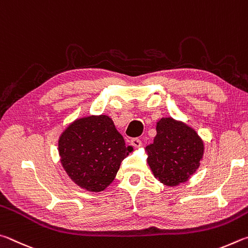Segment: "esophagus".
<instances>
[{
    "label": "esophagus",
    "mask_w": 248,
    "mask_h": 248,
    "mask_svg": "<svg viewBox=\"0 0 248 248\" xmlns=\"http://www.w3.org/2000/svg\"><path fill=\"white\" fill-rule=\"evenodd\" d=\"M132 145L135 147V148H140V147H141V141L140 140H138V138H134V140H132Z\"/></svg>",
    "instance_id": "obj_1"
}]
</instances>
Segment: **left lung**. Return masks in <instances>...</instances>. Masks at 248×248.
Returning <instances> with one entry per match:
<instances>
[{
  "mask_svg": "<svg viewBox=\"0 0 248 248\" xmlns=\"http://www.w3.org/2000/svg\"><path fill=\"white\" fill-rule=\"evenodd\" d=\"M155 131L154 142L145 148L154 176L169 187L185 183L202 161L203 140L193 127L171 116L158 120Z\"/></svg>",
  "mask_w": 248,
  "mask_h": 248,
  "instance_id": "8db88e82",
  "label": "left lung"
}]
</instances>
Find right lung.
<instances>
[{
    "mask_svg": "<svg viewBox=\"0 0 248 248\" xmlns=\"http://www.w3.org/2000/svg\"><path fill=\"white\" fill-rule=\"evenodd\" d=\"M58 150L69 179L82 189L99 193L114 181L133 147L125 145L110 116L89 114L67 125L59 137Z\"/></svg>",
    "mask_w": 248,
    "mask_h": 248,
    "instance_id": "right-lung-1",
    "label": "right lung"
}]
</instances>
